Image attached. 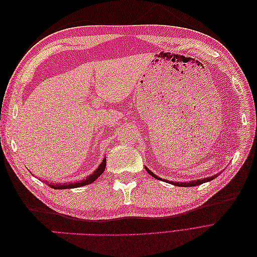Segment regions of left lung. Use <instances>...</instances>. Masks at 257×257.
Instances as JSON below:
<instances>
[{"instance_id": "obj_1", "label": "left lung", "mask_w": 257, "mask_h": 257, "mask_svg": "<svg viewBox=\"0 0 257 257\" xmlns=\"http://www.w3.org/2000/svg\"><path fill=\"white\" fill-rule=\"evenodd\" d=\"M146 170H147V172L149 173V175H151L152 177L157 178V179H160V180H163V179L159 178L157 175H154V174L151 172V170H150V169H148L147 167H146ZM216 176H219V174H216V175H214V176H212V177L205 178V179H203V180H201V179H199V180H193V181H190V182H174V181H172L170 183L174 184V185H176V186H184V188H189V186H195V185L203 184V183L208 182V181H211V180H213V179H214ZM164 181L168 182L167 180H164Z\"/></svg>"}]
</instances>
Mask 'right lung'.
<instances>
[{"label": "right lung", "instance_id": "obj_1", "mask_svg": "<svg viewBox=\"0 0 257 257\" xmlns=\"http://www.w3.org/2000/svg\"><path fill=\"white\" fill-rule=\"evenodd\" d=\"M106 167V158H104L103 162L100 163V165L94 170V173L92 175L88 176L85 179L78 182H74V183H48V185L52 189L56 190H62V189H75V188H79V186H83V185H88L92 182H94L96 179L104 173Z\"/></svg>", "mask_w": 257, "mask_h": 257}]
</instances>
